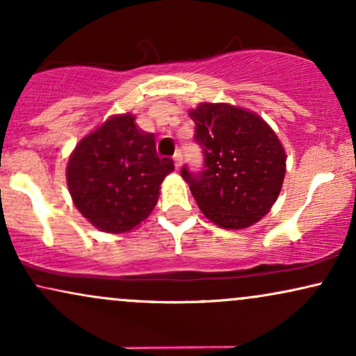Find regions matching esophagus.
<instances>
[{
  "label": "esophagus",
  "instance_id": "1",
  "mask_svg": "<svg viewBox=\"0 0 356 356\" xmlns=\"http://www.w3.org/2000/svg\"><path fill=\"white\" fill-rule=\"evenodd\" d=\"M181 164H182V155H181V152H175L174 154V165H175V169H181Z\"/></svg>",
  "mask_w": 356,
  "mask_h": 356
}]
</instances>
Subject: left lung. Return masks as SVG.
<instances>
[{"instance_id":"8db88e82","label":"left lung","mask_w":356,"mask_h":356,"mask_svg":"<svg viewBox=\"0 0 356 356\" xmlns=\"http://www.w3.org/2000/svg\"><path fill=\"white\" fill-rule=\"evenodd\" d=\"M194 140L202 147L204 169L181 175L199 209L224 229H243L268 214L280 195L286 154L259 115L229 104L191 110Z\"/></svg>"}]
</instances>
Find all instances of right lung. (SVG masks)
<instances>
[{
  "label": "right lung",
  "mask_w": 356,
  "mask_h": 356,
  "mask_svg": "<svg viewBox=\"0 0 356 356\" xmlns=\"http://www.w3.org/2000/svg\"><path fill=\"white\" fill-rule=\"evenodd\" d=\"M174 170L130 113L110 117L79 142L67 165L75 207L100 231H132L152 212L159 189Z\"/></svg>",
  "instance_id": "right-lung-1"
}]
</instances>
